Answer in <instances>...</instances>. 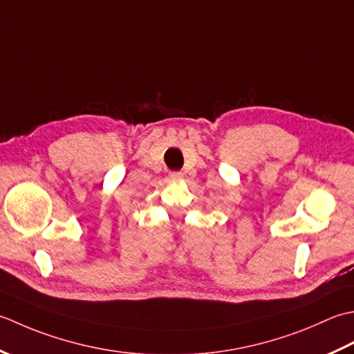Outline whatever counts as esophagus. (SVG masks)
Listing matches in <instances>:
<instances>
[{
  "mask_svg": "<svg viewBox=\"0 0 354 354\" xmlns=\"http://www.w3.org/2000/svg\"><path fill=\"white\" fill-rule=\"evenodd\" d=\"M171 177H172V178H182L183 174H182V172L177 171V172H171Z\"/></svg>",
  "mask_w": 354,
  "mask_h": 354,
  "instance_id": "34e87169",
  "label": "esophagus"
}]
</instances>
